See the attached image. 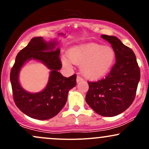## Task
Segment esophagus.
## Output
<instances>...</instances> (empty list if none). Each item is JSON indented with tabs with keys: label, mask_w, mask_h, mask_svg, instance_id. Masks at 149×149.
I'll list each match as a JSON object with an SVG mask.
<instances>
[{
	"label": "esophagus",
	"mask_w": 149,
	"mask_h": 149,
	"mask_svg": "<svg viewBox=\"0 0 149 149\" xmlns=\"http://www.w3.org/2000/svg\"><path fill=\"white\" fill-rule=\"evenodd\" d=\"M83 78H81V77L79 76H77V78H76V82H77V83H79V82L83 81Z\"/></svg>",
	"instance_id": "34e87169"
}]
</instances>
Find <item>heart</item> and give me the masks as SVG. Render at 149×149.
<instances>
[{"instance_id": "obj_1", "label": "heart", "mask_w": 149, "mask_h": 149, "mask_svg": "<svg viewBox=\"0 0 149 149\" xmlns=\"http://www.w3.org/2000/svg\"><path fill=\"white\" fill-rule=\"evenodd\" d=\"M116 53L109 46L88 43L76 46L69 51L68 56L62 58V64L71 67L73 64H80L82 74L89 80H96L109 73L114 64Z\"/></svg>"}]
</instances>
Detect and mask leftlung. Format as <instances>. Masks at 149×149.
<instances>
[{
  "mask_svg": "<svg viewBox=\"0 0 149 149\" xmlns=\"http://www.w3.org/2000/svg\"><path fill=\"white\" fill-rule=\"evenodd\" d=\"M102 38L111 45L116 53V64L106 78L88 82L85 100L97 113L112 117L125 111L134 101L140 70L130 47L113 36L102 35Z\"/></svg>",
  "mask_w": 149,
  "mask_h": 149,
  "instance_id": "obj_1",
  "label": "left lung"
}]
</instances>
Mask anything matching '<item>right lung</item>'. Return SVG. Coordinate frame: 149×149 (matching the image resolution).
I'll use <instances>...</instances> for the list:
<instances>
[{
    "instance_id": "1",
    "label": "right lung",
    "mask_w": 149,
    "mask_h": 149,
    "mask_svg": "<svg viewBox=\"0 0 149 149\" xmlns=\"http://www.w3.org/2000/svg\"><path fill=\"white\" fill-rule=\"evenodd\" d=\"M59 35L65 36L62 33ZM58 43L57 39L46 41L42 37L33 38L18 53L12 68L10 82L15 103L22 112L32 118L44 120L59 113L66 103L69 90L76 85V74L66 78L59 72L61 64ZM31 59L40 61L51 70L46 88L35 93L25 91L18 80L21 68Z\"/></svg>"
}]
</instances>
